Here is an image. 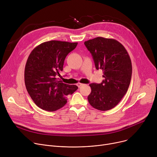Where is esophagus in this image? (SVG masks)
Listing matches in <instances>:
<instances>
[{
    "mask_svg": "<svg viewBox=\"0 0 157 157\" xmlns=\"http://www.w3.org/2000/svg\"><path fill=\"white\" fill-rule=\"evenodd\" d=\"M83 85V83H77V86H78L79 88L81 87Z\"/></svg>",
    "mask_w": 157,
    "mask_h": 157,
    "instance_id": "34e87169",
    "label": "esophagus"
}]
</instances>
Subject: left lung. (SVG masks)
<instances>
[{"label": "left lung", "instance_id": "1", "mask_svg": "<svg viewBox=\"0 0 157 157\" xmlns=\"http://www.w3.org/2000/svg\"><path fill=\"white\" fill-rule=\"evenodd\" d=\"M91 53L95 68L102 70L104 80L100 84L91 83L88 101L93 108L108 111L114 108L125 95L132 77V62L123 46L114 39L102 37L84 43Z\"/></svg>", "mask_w": 157, "mask_h": 157}]
</instances>
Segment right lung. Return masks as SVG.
Listing matches in <instances>:
<instances>
[{
  "mask_svg": "<svg viewBox=\"0 0 157 157\" xmlns=\"http://www.w3.org/2000/svg\"><path fill=\"white\" fill-rule=\"evenodd\" d=\"M78 43L50 40L36 46L29 55L25 68V84L34 103L48 111H55L67 103V96L78 88L57 78L63 71L67 55Z\"/></svg>",
  "mask_w": 157,
  "mask_h": 157,
  "instance_id": "obj_1",
  "label": "right lung"
}]
</instances>
